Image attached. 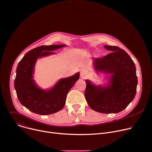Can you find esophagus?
Instances as JSON below:
<instances>
[{
	"label": "esophagus",
	"mask_w": 152,
	"mask_h": 152,
	"mask_svg": "<svg viewBox=\"0 0 152 152\" xmlns=\"http://www.w3.org/2000/svg\"><path fill=\"white\" fill-rule=\"evenodd\" d=\"M88 74V71L86 69H82L80 71V76L82 77H86Z\"/></svg>",
	"instance_id": "esophagus-1"
}]
</instances>
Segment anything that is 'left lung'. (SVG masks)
<instances>
[{"mask_svg":"<svg viewBox=\"0 0 152 152\" xmlns=\"http://www.w3.org/2000/svg\"><path fill=\"white\" fill-rule=\"evenodd\" d=\"M112 53L102 58H95L96 71L112 74L107 87L96 86L86 80L85 96L89 107L103 113H119L134 99L137 85L135 64L129 56L118 46L105 45Z\"/></svg>","mask_w":152,"mask_h":152,"instance_id":"left-lung-1","label":"left lung"}]
</instances>
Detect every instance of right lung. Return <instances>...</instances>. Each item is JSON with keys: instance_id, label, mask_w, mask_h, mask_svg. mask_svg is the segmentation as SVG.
<instances>
[{"instance_id": "add662e5", "label": "right lung", "mask_w": 152, "mask_h": 152, "mask_svg": "<svg viewBox=\"0 0 152 152\" xmlns=\"http://www.w3.org/2000/svg\"><path fill=\"white\" fill-rule=\"evenodd\" d=\"M65 46H38L26 53L18 64L14 81L17 95L21 104L34 113L47 115L61 110L65 105L69 91L79 78V73H77L73 76L62 79L49 91L39 89L33 79L37 59L54 54L53 50Z\"/></svg>"}]
</instances>
